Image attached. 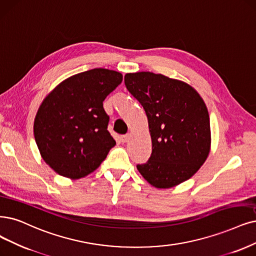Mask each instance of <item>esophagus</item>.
Listing matches in <instances>:
<instances>
[{"label":"esophagus","mask_w":256,"mask_h":256,"mask_svg":"<svg viewBox=\"0 0 256 256\" xmlns=\"http://www.w3.org/2000/svg\"><path fill=\"white\" fill-rule=\"evenodd\" d=\"M130 134H126V135H122V136L120 137V140H121V142H123V144H126V142H128V139H130Z\"/></svg>","instance_id":"34e87169"}]
</instances>
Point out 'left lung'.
<instances>
[{
	"instance_id": "left-lung-1",
	"label": "left lung",
	"mask_w": 256,
	"mask_h": 256,
	"mask_svg": "<svg viewBox=\"0 0 256 256\" xmlns=\"http://www.w3.org/2000/svg\"><path fill=\"white\" fill-rule=\"evenodd\" d=\"M128 92L144 106L152 139V155L137 170L158 188L191 178L211 150L209 112L197 90L182 80L150 72L124 76Z\"/></svg>"
}]
</instances>
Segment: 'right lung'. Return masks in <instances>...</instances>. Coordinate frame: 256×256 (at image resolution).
<instances>
[{
	"label": "right lung",
	"instance_id": "1",
	"mask_svg": "<svg viewBox=\"0 0 256 256\" xmlns=\"http://www.w3.org/2000/svg\"><path fill=\"white\" fill-rule=\"evenodd\" d=\"M122 74L94 68L63 80L44 98L34 123L36 144L45 164L70 179L97 170L116 141L103 108Z\"/></svg>",
	"mask_w": 256,
	"mask_h": 256
}]
</instances>
